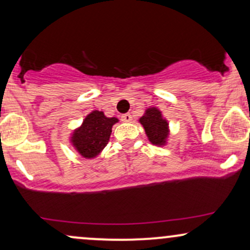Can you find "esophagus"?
Instances as JSON below:
<instances>
[{"mask_svg":"<svg viewBox=\"0 0 250 250\" xmlns=\"http://www.w3.org/2000/svg\"><path fill=\"white\" fill-rule=\"evenodd\" d=\"M121 120L123 122H131L133 117H131L130 114H125V115L121 116Z\"/></svg>","mask_w":250,"mask_h":250,"instance_id":"1","label":"esophagus"}]
</instances>
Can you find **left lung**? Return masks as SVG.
<instances>
[{"label": "left lung", "mask_w": 250, "mask_h": 250, "mask_svg": "<svg viewBox=\"0 0 250 250\" xmlns=\"http://www.w3.org/2000/svg\"><path fill=\"white\" fill-rule=\"evenodd\" d=\"M139 122L145 128L149 142L154 146L167 145L169 139V123L162 115V111L156 107H150L146 109L145 114L140 117Z\"/></svg>", "instance_id": "left-lung-1"}]
</instances>
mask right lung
Instances as JSON below:
<instances>
[{
    "mask_svg": "<svg viewBox=\"0 0 250 250\" xmlns=\"http://www.w3.org/2000/svg\"><path fill=\"white\" fill-rule=\"evenodd\" d=\"M117 122L119 119L116 117H107L103 111L93 110L73 131L71 146L84 159H94L108 145L111 128Z\"/></svg>",
    "mask_w": 250,
    "mask_h": 250,
    "instance_id": "obj_1",
    "label": "right lung"
}]
</instances>
